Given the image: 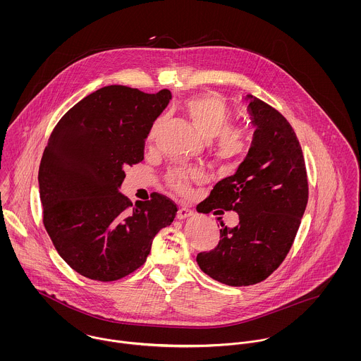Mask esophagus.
Segmentation results:
<instances>
[{"label":"esophagus","mask_w":361,"mask_h":361,"mask_svg":"<svg viewBox=\"0 0 361 361\" xmlns=\"http://www.w3.org/2000/svg\"><path fill=\"white\" fill-rule=\"evenodd\" d=\"M195 212L192 209H188V208H179L178 212H176V218L178 219H186L189 216H192Z\"/></svg>","instance_id":"34e87169"}]
</instances>
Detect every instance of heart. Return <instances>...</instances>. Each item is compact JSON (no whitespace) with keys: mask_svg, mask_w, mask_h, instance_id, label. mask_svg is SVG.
<instances>
[{"mask_svg":"<svg viewBox=\"0 0 361 361\" xmlns=\"http://www.w3.org/2000/svg\"><path fill=\"white\" fill-rule=\"evenodd\" d=\"M183 111L196 130L211 142L215 157L226 165H236L250 150V133L243 128H233L232 111L215 94H203L189 99ZM164 123L159 118L150 128L149 140H154ZM200 178L199 171H172L166 179L178 193H188L190 183Z\"/></svg>","mask_w":361,"mask_h":361,"instance_id":"b5f03b06","label":"heart"}]
</instances>
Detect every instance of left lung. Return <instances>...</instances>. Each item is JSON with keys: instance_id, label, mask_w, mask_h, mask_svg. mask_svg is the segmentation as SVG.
I'll return each instance as SVG.
<instances>
[{"instance_id": "obj_1", "label": "left lung", "mask_w": 361, "mask_h": 361, "mask_svg": "<svg viewBox=\"0 0 361 361\" xmlns=\"http://www.w3.org/2000/svg\"><path fill=\"white\" fill-rule=\"evenodd\" d=\"M256 126L252 147L235 175L219 180L199 212L236 211L239 224H221L219 242L197 255L212 279L249 286L268 278L288 256L309 200L305 157L286 118L247 96Z\"/></svg>"}]
</instances>
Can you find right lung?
Returning a JSON list of instances; mask_svg holds the SVG:
<instances>
[{"label": "right lung", "mask_w": 361, "mask_h": 361, "mask_svg": "<svg viewBox=\"0 0 361 361\" xmlns=\"http://www.w3.org/2000/svg\"><path fill=\"white\" fill-rule=\"evenodd\" d=\"M171 99L112 85L73 105L56 123L39 168L43 224L63 261L102 282L142 267L178 207L152 193L135 207L119 193L125 168L145 159V140Z\"/></svg>", "instance_id": "right-lung-1"}]
</instances>
